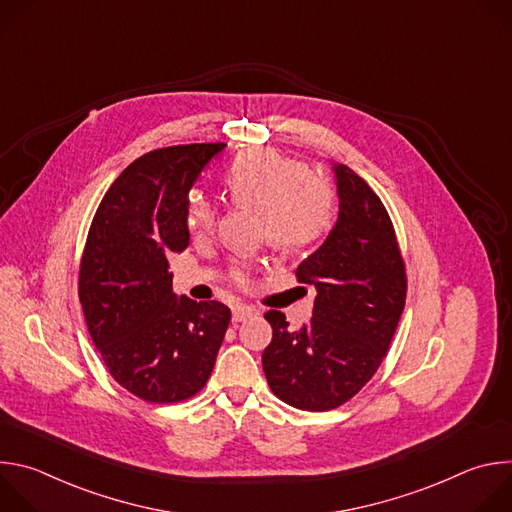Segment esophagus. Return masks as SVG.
Wrapping results in <instances>:
<instances>
[{
    "label": "esophagus",
    "mask_w": 512,
    "mask_h": 512,
    "mask_svg": "<svg viewBox=\"0 0 512 512\" xmlns=\"http://www.w3.org/2000/svg\"><path fill=\"white\" fill-rule=\"evenodd\" d=\"M257 314H259V310H255V308H251V306H247V304H237V306L233 308V322H243V320H247V318L257 316Z\"/></svg>",
    "instance_id": "1"
}]
</instances>
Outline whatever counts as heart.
<instances>
[{
	"instance_id": "b5f03b06",
	"label": "heart",
	"mask_w": 512,
	"mask_h": 512,
	"mask_svg": "<svg viewBox=\"0 0 512 512\" xmlns=\"http://www.w3.org/2000/svg\"><path fill=\"white\" fill-rule=\"evenodd\" d=\"M227 186L239 206L259 208L261 235L279 251H298L318 241L330 227L334 192L330 184L298 160L275 150H251L241 154L229 174ZM186 223L194 237H206L216 227L214 206L192 194ZM245 281V273L237 271Z\"/></svg>"
}]
</instances>
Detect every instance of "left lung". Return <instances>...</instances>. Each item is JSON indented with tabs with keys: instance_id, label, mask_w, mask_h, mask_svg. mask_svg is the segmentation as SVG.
I'll return each mask as SVG.
<instances>
[{
	"instance_id": "left-lung-1",
	"label": "left lung",
	"mask_w": 512,
	"mask_h": 512,
	"mask_svg": "<svg viewBox=\"0 0 512 512\" xmlns=\"http://www.w3.org/2000/svg\"><path fill=\"white\" fill-rule=\"evenodd\" d=\"M338 221L296 269L316 287L314 314L291 330L269 310L271 344L263 371L271 391L306 411H328L354 397L377 373L405 308L407 277L393 223L358 174L334 164Z\"/></svg>"
}]
</instances>
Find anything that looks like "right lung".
I'll return each mask as SVG.
<instances>
[{"label":"right lung","instance_id":"add662e5","mask_svg":"<svg viewBox=\"0 0 512 512\" xmlns=\"http://www.w3.org/2000/svg\"><path fill=\"white\" fill-rule=\"evenodd\" d=\"M227 143L154 150L103 196L87 237L79 298L113 379L150 403H176L208 381L231 322L221 302L176 296L170 253L190 243L188 192Z\"/></svg>","mask_w":512,"mask_h":512}]
</instances>
